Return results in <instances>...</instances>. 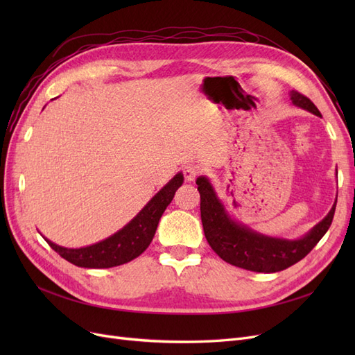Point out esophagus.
Here are the masks:
<instances>
[{"mask_svg": "<svg viewBox=\"0 0 355 355\" xmlns=\"http://www.w3.org/2000/svg\"><path fill=\"white\" fill-rule=\"evenodd\" d=\"M200 171H201L200 166H197V164H188L184 168V176H185V179L188 182H192L200 175Z\"/></svg>", "mask_w": 355, "mask_h": 355, "instance_id": "obj_1", "label": "esophagus"}]
</instances>
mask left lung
I'll list each match as a JSON object with an SVG mask.
<instances>
[{
    "label": "left lung",
    "instance_id": "1",
    "mask_svg": "<svg viewBox=\"0 0 355 355\" xmlns=\"http://www.w3.org/2000/svg\"><path fill=\"white\" fill-rule=\"evenodd\" d=\"M288 96L297 108L321 116L317 106L304 94L292 90ZM196 182L201 197V222L207 243L225 262L254 272L283 271L304 259L330 228L338 201L336 198L323 220L305 235L288 240L261 234L234 219L209 178L200 176Z\"/></svg>",
    "mask_w": 355,
    "mask_h": 355
}]
</instances>
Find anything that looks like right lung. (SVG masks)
<instances>
[{
	"label": "right lung",
	"instance_id": "1",
	"mask_svg": "<svg viewBox=\"0 0 355 355\" xmlns=\"http://www.w3.org/2000/svg\"><path fill=\"white\" fill-rule=\"evenodd\" d=\"M182 184H184V175L179 171L145 204L144 209L130 222L102 241L78 247V249H69V247L50 241L44 235L42 237L63 259L81 268H112L127 263L142 254L151 244L161 216Z\"/></svg>",
	"mask_w": 355,
	"mask_h": 355
}]
</instances>
